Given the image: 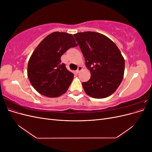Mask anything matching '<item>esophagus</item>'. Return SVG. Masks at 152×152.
Wrapping results in <instances>:
<instances>
[{
    "instance_id": "1",
    "label": "esophagus",
    "mask_w": 152,
    "mask_h": 152,
    "mask_svg": "<svg viewBox=\"0 0 152 152\" xmlns=\"http://www.w3.org/2000/svg\"><path fill=\"white\" fill-rule=\"evenodd\" d=\"M82 70V67L81 66H78V68H77V73H79Z\"/></svg>"
}]
</instances>
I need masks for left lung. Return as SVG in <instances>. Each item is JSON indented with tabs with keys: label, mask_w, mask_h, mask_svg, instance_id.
Returning a JSON list of instances; mask_svg holds the SVG:
<instances>
[{
	"label": "left lung",
	"mask_w": 152,
	"mask_h": 152,
	"mask_svg": "<svg viewBox=\"0 0 152 152\" xmlns=\"http://www.w3.org/2000/svg\"><path fill=\"white\" fill-rule=\"evenodd\" d=\"M91 72L90 79L82 82L87 94L104 98L112 94L124 77L125 61L117 45L107 37L94 31L73 35Z\"/></svg>",
	"instance_id": "8db88e82"
}]
</instances>
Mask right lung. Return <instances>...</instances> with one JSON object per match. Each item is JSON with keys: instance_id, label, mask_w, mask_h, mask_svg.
<instances>
[{"instance_id": "1", "label": "right lung", "mask_w": 152, "mask_h": 152, "mask_svg": "<svg viewBox=\"0 0 152 152\" xmlns=\"http://www.w3.org/2000/svg\"><path fill=\"white\" fill-rule=\"evenodd\" d=\"M77 46L72 34L53 32L41 42L28 61V79L34 88L49 98L66 93L73 74L68 71L61 57L68 49Z\"/></svg>"}]
</instances>
